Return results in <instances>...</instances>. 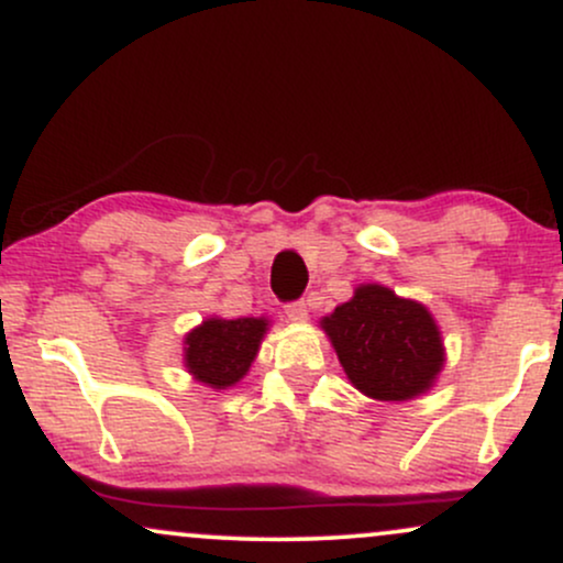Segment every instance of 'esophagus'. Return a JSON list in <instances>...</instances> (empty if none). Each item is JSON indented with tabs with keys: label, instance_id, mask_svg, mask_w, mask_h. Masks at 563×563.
Masks as SVG:
<instances>
[{
	"label": "esophagus",
	"instance_id": "obj_1",
	"mask_svg": "<svg viewBox=\"0 0 563 563\" xmlns=\"http://www.w3.org/2000/svg\"><path fill=\"white\" fill-rule=\"evenodd\" d=\"M286 314H288V320L303 322L309 318V309H307V303H303V301H294V303H288V307H286Z\"/></svg>",
	"mask_w": 563,
	"mask_h": 563
}]
</instances>
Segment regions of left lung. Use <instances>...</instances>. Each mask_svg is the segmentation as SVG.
Returning <instances> with one entry per match:
<instances>
[{"mask_svg": "<svg viewBox=\"0 0 563 563\" xmlns=\"http://www.w3.org/2000/svg\"><path fill=\"white\" fill-rule=\"evenodd\" d=\"M349 384L378 402H410L437 384L444 341L426 303L380 283H360L354 296L320 320Z\"/></svg>", "mask_w": 563, "mask_h": 563, "instance_id": "left-lung-1", "label": "left lung"}]
</instances>
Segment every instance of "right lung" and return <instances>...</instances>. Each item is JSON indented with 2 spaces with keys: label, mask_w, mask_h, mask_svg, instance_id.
<instances>
[{
  "label": "right lung",
  "mask_w": 563,
  "mask_h": 563,
  "mask_svg": "<svg viewBox=\"0 0 563 563\" xmlns=\"http://www.w3.org/2000/svg\"><path fill=\"white\" fill-rule=\"evenodd\" d=\"M269 318H235L224 320L209 314L200 325L185 333L183 363L192 380L222 391L232 389L254 365Z\"/></svg>",
  "instance_id": "right-lung-1"
}]
</instances>
